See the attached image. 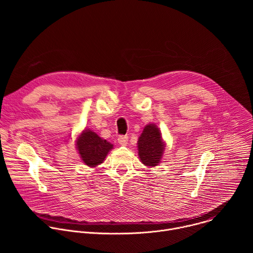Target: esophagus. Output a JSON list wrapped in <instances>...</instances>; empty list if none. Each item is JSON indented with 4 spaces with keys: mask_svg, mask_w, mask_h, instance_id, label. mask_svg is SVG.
Listing matches in <instances>:
<instances>
[{
    "mask_svg": "<svg viewBox=\"0 0 253 253\" xmlns=\"http://www.w3.org/2000/svg\"><path fill=\"white\" fill-rule=\"evenodd\" d=\"M127 142H128V136L121 135L118 137V143L120 144V145H126Z\"/></svg>",
    "mask_w": 253,
    "mask_h": 253,
    "instance_id": "1",
    "label": "esophagus"
}]
</instances>
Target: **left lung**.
Segmentation results:
<instances>
[{"mask_svg":"<svg viewBox=\"0 0 253 253\" xmlns=\"http://www.w3.org/2000/svg\"><path fill=\"white\" fill-rule=\"evenodd\" d=\"M164 144L159 128L154 124H149L144 128L138 139L139 158L146 166H156L163 155Z\"/></svg>","mask_w":253,"mask_h":253,"instance_id":"obj_1","label":"left lung"}]
</instances>
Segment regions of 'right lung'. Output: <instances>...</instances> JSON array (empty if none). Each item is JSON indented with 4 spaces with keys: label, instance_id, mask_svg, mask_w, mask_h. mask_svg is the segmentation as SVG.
<instances>
[{
    "label": "right lung",
    "instance_id": "1",
    "mask_svg": "<svg viewBox=\"0 0 253 253\" xmlns=\"http://www.w3.org/2000/svg\"><path fill=\"white\" fill-rule=\"evenodd\" d=\"M77 148L83 162L90 167H95L104 161L113 145L91 130H85L77 139Z\"/></svg>",
    "mask_w": 253,
    "mask_h": 253
}]
</instances>
